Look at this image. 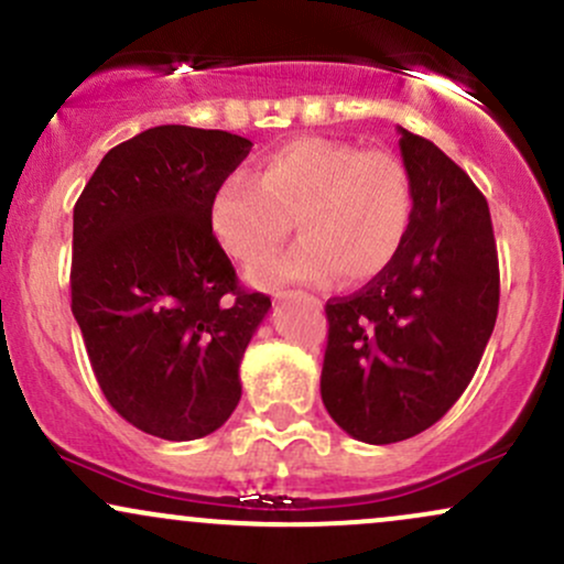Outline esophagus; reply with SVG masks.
I'll return each mask as SVG.
<instances>
[{"label":"esophagus","mask_w":564,"mask_h":564,"mask_svg":"<svg viewBox=\"0 0 564 564\" xmlns=\"http://www.w3.org/2000/svg\"><path fill=\"white\" fill-rule=\"evenodd\" d=\"M296 294H302V291H291V289H275L273 291V296L278 302L281 300H291V296H296Z\"/></svg>","instance_id":"esophagus-1"}]
</instances>
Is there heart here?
<instances>
[{"label":"heart","mask_w":564,"mask_h":564,"mask_svg":"<svg viewBox=\"0 0 564 564\" xmlns=\"http://www.w3.org/2000/svg\"><path fill=\"white\" fill-rule=\"evenodd\" d=\"M416 212L408 166L394 153L300 138L260 161L254 177L228 174L209 196L206 223L232 260L251 264L291 232L289 251L249 270L260 286L366 283L394 262Z\"/></svg>","instance_id":"obj_1"}]
</instances>
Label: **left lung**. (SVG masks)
Here are the masks:
<instances>
[{"label":"left lung","instance_id":"obj_1","mask_svg":"<svg viewBox=\"0 0 564 564\" xmlns=\"http://www.w3.org/2000/svg\"><path fill=\"white\" fill-rule=\"evenodd\" d=\"M411 230L384 273L326 302L321 398L347 435L400 443L462 398L494 334L498 254L488 200L435 142L400 127Z\"/></svg>","mask_w":564,"mask_h":564}]
</instances>
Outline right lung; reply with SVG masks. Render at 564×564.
I'll return each instance as SVG.
<instances>
[{
	"mask_svg": "<svg viewBox=\"0 0 564 564\" xmlns=\"http://www.w3.org/2000/svg\"><path fill=\"white\" fill-rule=\"evenodd\" d=\"M249 151L223 129H145L102 156L74 206L70 313L106 400L153 437L212 435L241 400L270 296L238 283L206 206Z\"/></svg>",
	"mask_w": 564,
	"mask_h": 564,
	"instance_id": "1",
	"label": "right lung"
}]
</instances>
